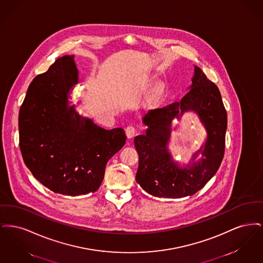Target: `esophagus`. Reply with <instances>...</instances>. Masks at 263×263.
<instances>
[{"label": "esophagus", "mask_w": 263, "mask_h": 263, "mask_svg": "<svg viewBox=\"0 0 263 263\" xmlns=\"http://www.w3.org/2000/svg\"><path fill=\"white\" fill-rule=\"evenodd\" d=\"M126 136L128 139L134 137L136 134V129L134 126H128L125 129Z\"/></svg>", "instance_id": "34e87169"}]
</instances>
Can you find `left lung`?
<instances>
[{"label": "left lung", "mask_w": 263, "mask_h": 263, "mask_svg": "<svg viewBox=\"0 0 263 263\" xmlns=\"http://www.w3.org/2000/svg\"><path fill=\"white\" fill-rule=\"evenodd\" d=\"M188 110L199 114L206 128L208 139L201 161L182 170L173 163L167 143L172 119ZM143 122L148 126L146 134L134 139L139 155L136 180L149 194L163 198L191 196L217 173L225 153L227 111L219 88L200 68L195 66L192 85L180 101L150 110Z\"/></svg>", "instance_id": "obj_1"}]
</instances>
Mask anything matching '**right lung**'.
Returning <instances> with one entry per match:
<instances>
[{"mask_svg": "<svg viewBox=\"0 0 263 263\" xmlns=\"http://www.w3.org/2000/svg\"><path fill=\"white\" fill-rule=\"evenodd\" d=\"M74 57L58 58L33 79L18 115L25 165L45 187L70 196L97 191L106 163L126 141L122 128L105 130L67 104L78 83Z\"/></svg>", "mask_w": 263, "mask_h": 263, "instance_id": "add662e5", "label": "right lung"}]
</instances>
